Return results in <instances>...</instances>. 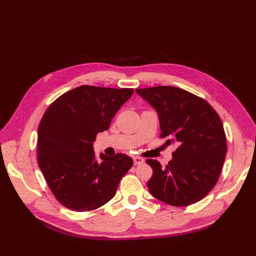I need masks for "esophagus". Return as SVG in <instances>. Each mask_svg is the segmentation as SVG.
Returning <instances> with one entry per match:
<instances>
[{
	"label": "esophagus",
	"instance_id": "34e87169",
	"mask_svg": "<svg viewBox=\"0 0 256 256\" xmlns=\"http://www.w3.org/2000/svg\"><path fill=\"white\" fill-rule=\"evenodd\" d=\"M144 162V158H142V157H140V156L134 157V165H140V164H142Z\"/></svg>",
	"mask_w": 256,
	"mask_h": 256
}]
</instances>
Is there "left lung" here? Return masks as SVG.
Returning <instances> with one entry per match:
<instances>
[{
    "label": "left lung",
    "instance_id": "left-lung-1",
    "mask_svg": "<svg viewBox=\"0 0 256 256\" xmlns=\"http://www.w3.org/2000/svg\"><path fill=\"white\" fill-rule=\"evenodd\" d=\"M136 91L158 112L160 138L177 147L165 167L146 160L153 169L151 194L174 206L200 200L218 182L227 153L220 116L204 99L184 89L157 86Z\"/></svg>",
    "mask_w": 256,
    "mask_h": 256
}]
</instances>
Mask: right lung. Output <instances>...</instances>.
Segmentation results:
<instances>
[{"instance_id": "1", "label": "right lung", "mask_w": 256, "mask_h": 256, "mask_svg": "<svg viewBox=\"0 0 256 256\" xmlns=\"http://www.w3.org/2000/svg\"><path fill=\"white\" fill-rule=\"evenodd\" d=\"M134 89L83 85L68 91L46 109L38 126V162L56 198L66 208L96 210L116 194L132 159L124 154L95 155L93 142Z\"/></svg>"}]
</instances>
